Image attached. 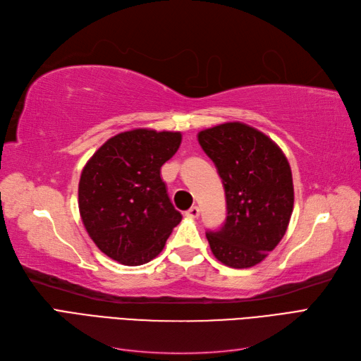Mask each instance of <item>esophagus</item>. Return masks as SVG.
Masks as SVG:
<instances>
[{
  "mask_svg": "<svg viewBox=\"0 0 361 361\" xmlns=\"http://www.w3.org/2000/svg\"><path fill=\"white\" fill-rule=\"evenodd\" d=\"M200 215V209L197 206H191L190 209L185 212V216H188V218H197Z\"/></svg>",
  "mask_w": 361,
  "mask_h": 361,
  "instance_id": "obj_1",
  "label": "esophagus"
}]
</instances>
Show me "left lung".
I'll use <instances>...</instances> for the list:
<instances>
[{
    "instance_id": "left-lung-1",
    "label": "left lung",
    "mask_w": 361,
    "mask_h": 361,
    "mask_svg": "<svg viewBox=\"0 0 361 361\" xmlns=\"http://www.w3.org/2000/svg\"><path fill=\"white\" fill-rule=\"evenodd\" d=\"M197 138L226 192V221L206 232L212 253L231 268L255 267L286 233L293 211L289 162L268 135L241 122L200 130Z\"/></svg>"
}]
</instances>
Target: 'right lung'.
I'll list each match as a JSON object with an SVG mask.
<instances>
[{
    "instance_id": "add662e5",
    "label": "right lung",
    "mask_w": 361,
    "mask_h": 361,
    "mask_svg": "<svg viewBox=\"0 0 361 361\" xmlns=\"http://www.w3.org/2000/svg\"><path fill=\"white\" fill-rule=\"evenodd\" d=\"M180 141L182 134L170 130H126L105 141L82 169V224L97 248L122 265L157 257L182 220L161 179Z\"/></svg>"
}]
</instances>
